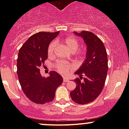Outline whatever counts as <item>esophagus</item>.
Masks as SVG:
<instances>
[{"mask_svg":"<svg viewBox=\"0 0 129 129\" xmlns=\"http://www.w3.org/2000/svg\"><path fill=\"white\" fill-rule=\"evenodd\" d=\"M63 80L64 82H67L69 81V79L66 77H63Z\"/></svg>","mask_w":129,"mask_h":129,"instance_id":"esophagus-1","label":"esophagus"}]
</instances>
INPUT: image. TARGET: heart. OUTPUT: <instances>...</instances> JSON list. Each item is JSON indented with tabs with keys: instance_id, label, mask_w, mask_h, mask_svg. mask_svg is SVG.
I'll list each match as a JSON object with an SVG mask.
<instances>
[{
	"instance_id": "heart-1",
	"label": "heart",
	"mask_w": 129,
	"mask_h": 129,
	"mask_svg": "<svg viewBox=\"0 0 129 129\" xmlns=\"http://www.w3.org/2000/svg\"><path fill=\"white\" fill-rule=\"evenodd\" d=\"M63 42L66 44L67 49L71 52H75L79 46V40L76 37L72 36H67L63 40ZM56 47V42L52 41L49 44L47 48V54L49 56H51L54 54ZM75 63L74 62H58L55 64V68L58 72L62 74H67L75 68Z\"/></svg>"
}]
</instances>
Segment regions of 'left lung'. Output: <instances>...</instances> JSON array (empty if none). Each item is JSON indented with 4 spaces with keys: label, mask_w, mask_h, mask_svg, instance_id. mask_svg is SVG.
Returning a JSON list of instances; mask_svg holds the SVG:
<instances>
[{
    "label": "left lung",
    "mask_w": 129,
    "mask_h": 129,
    "mask_svg": "<svg viewBox=\"0 0 129 129\" xmlns=\"http://www.w3.org/2000/svg\"><path fill=\"white\" fill-rule=\"evenodd\" d=\"M74 34L83 38L87 53L84 63L75 73L80 79L74 80L76 88L70 95L74 102L86 104L95 101L103 90L108 71L107 54L102 40L92 32L83 30Z\"/></svg>",
    "instance_id": "left-lung-1"
}]
</instances>
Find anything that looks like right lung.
I'll return each mask as SVG.
<instances>
[{"label":"right lung","instance_id":"obj_1","mask_svg":"<svg viewBox=\"0 0 129 129\" xmlns=\"http://www.w3.org/2000/svg\"><path fill=\"white\" fill-rule=\"evenodd\" d=\"M55 32H40L32 35L23 44L18 54L17 75L26 97L32 102L45 104L54 100L57 88L62 84V76L55 72L43 77L39 67L47 58L49 44L58 36Z\"/></svg>","mask_w":129,"mask_h":129}]
</instances>
